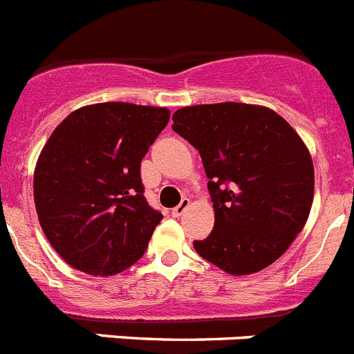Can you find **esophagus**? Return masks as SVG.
Returning a JSON list of instances; mask_svg holds the SVG:
<instances>
[{
    "instance_id": "esophagus-1",
    "label": "esophagus",
    "mask_w": 354,
    "mask_h": 354,
    "mask_svg": "<svg viewBox=\"0 0 354 354\" xmlns=\"http://www.w3.org/2000/svg\"><path fill=\"white\" fill-rule=\"evenodd\" d=\"M187 207H189V198H183V200H180L179 205L171 209V216H174V217L183 216V214L187 210Z\"/></svg>"
}]
</instances>
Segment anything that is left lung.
I'll return each instance as SVG.
<instances>
[{
	"label": "left lung",
	"mask_w": 354,
	"mask_h": 354,
	"mask_svg": "<svg viewBox=\"0 0 354 354\" xmlns=\"http://www.w3.org/2000/svg\"><path fill=\"white\" fill-rule=\"evenodd\" d=\"M171 129L200 152L214 230L193 245L232 275L272 265L302 232L314 198V167L302 138L279 113L248 103L184 106Z\"/></svg>",
	"instance_id": "8db88e82"
}]
</instances>
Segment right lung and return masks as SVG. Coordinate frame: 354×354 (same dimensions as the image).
I'll return each instance as SVG.
<instances>
[{
  "mask_svg": "<svg viewBox=\"0 0 354 354\" xmlns=\"http://www.w3.org/2000/svg\"><path fill=\"white\" fill-rule=\"evenodd\" d=\"M168 121L161 106L109 102L71 112L52 131L35 168V205L68 265L105 277L144 256L163 214L145 200L140 163Z\"/></svg>",
  "mask_w": 354,
  "mask_h": 354,
  "instance_id": "obj_1",
  "label": "right lung"
}]
</instances>
